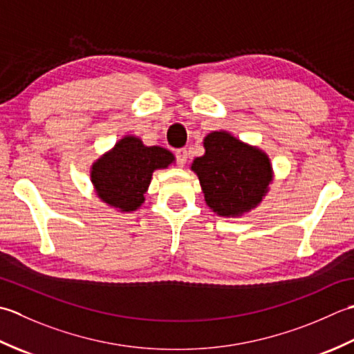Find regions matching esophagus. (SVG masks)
I'll list each match as a JSON object with an SVG mask.
<instances>
[{
    "mask_svg": "<svg viewBox=\"0 0 354 354\" xmlns=\"http://www.w3.org/2000/svg\"><path fill=\"white\" fill-rule=\"evenodd\" d=\"M176 158H177V163L180 167H185V163L187 160V151L186 148H180L176 151Z\"/></svg>",
    "mask_w": 354,
    "mask_h": 354,
    "instance_id": "esophagus-1",
    "label": "esophagus"
}]
</instances>
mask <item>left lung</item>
Returning <instances> with one entry per match:
<instances>
[{"instance_id":"left-lung-1","label":"left lung","mask_w":354,"mask_h":354,"mask_svg":"<svg viewBox=\"0 0 354 354\" xmlns=\"http://www.w3.org/2000/svg\"><path fill=\"white\" fill-rule=\"evenodd\" d=\"M206 153L192 163L207 206L221 217H240L257 207L272 182V165L261 149L226 131L205 137Z\"/></svg>"}]
</instances>
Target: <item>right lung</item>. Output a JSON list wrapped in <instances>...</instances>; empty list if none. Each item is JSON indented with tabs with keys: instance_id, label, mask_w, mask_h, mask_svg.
<instances>
[{
	"instance_id": "right-lung-1",
	"label": "right lung",
	"mask_w": 354,
	"mask_h": 354,
	"mask_svg": "<svg viewBox=\"0 0 354 354\" xmlns=\"http://www.w3.org/2000/svg\"><path fill=\"white\" fill-rule=\"evenodd\" d=\"M172 162L174 156L168 149L145 147L139 137L127 136L93 163L91 182L100 200L122 212H131L145 201L153 172Z\"/></svg>"
}]
</instances>
